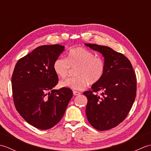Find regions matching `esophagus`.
I'll use <instances>...</instances> for the list:
<instances>
[{
    "label": "esophagus",
    "instance_id": "1",
    "mask_svg": "<svg viewBox=\"0 0 151 151\" xmlns=\"http://www.w3.org/2000/svg\"><path fill=\"white\" fill-rule=\"evenodd\" d=\"M73 95H75V96L79 95H81V93L78 92V91H73Z\"/></svg>",
    "mask_w": 151,
    "mask_h": 151
}]
</instances>
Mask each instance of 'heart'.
<instances>
[{"mask_svg":"<svg viewBox=\"0 0 151 151\" xmlns=\"http://www.w3.org/2000/svg\"><path fill=\"white\" fill-rule=\"evenodd\" d=\"M70 67H76L75 71L76 76L61 81V88L82 90L86 87L88 82L93 84L100 81L105 70L104 60L83 47L70 50L67 58H58L54 62L53 68L56 75L63 78Z\"/></svg>","mask_w":151,"mask_h":151,"instance_id":"1","label":"heart"}]
</instances>
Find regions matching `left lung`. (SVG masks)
<instances>
[{
	"mask_svg": "<svg viewBox=\"0 0 151 151\" xmlns=\"http://www.w3.org/2000/svg\"><path fill=\"white\" fill-rule=\"evenodd\" d=\"M104 57L105 70L101 79L83 93L88 99L86 114L95 129L110 130L121 123L129 113L136 95V77L132 64L123 54L111 48L85 43ZM101 91V96L95 93Z\"/></svg>",
	"mask_w": 151,
	"mask_h": 151,
	"instance_id": "obj_1",
	"label": "left lung"
}]
</instances>
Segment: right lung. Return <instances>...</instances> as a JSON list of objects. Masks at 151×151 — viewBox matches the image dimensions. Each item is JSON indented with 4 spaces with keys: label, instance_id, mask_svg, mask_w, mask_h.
<instances>
[{
    "label": "right lung",
    "instance_id": "right-lung-1",
    "mask_svg": "<svg viewBox=\"0 0 151 151\" xmlns=\"http://www.w3.org/2000/svg\"><path fill=\"white\" fill-rule=\"evenodd\" d=\"M64 50L60 45H41L15 66L12 85L15 108L28 123L38 129L55 126L73 97L69 88L52 89L58 82L54 63Z\"/></svg>",
    "mask_w": 151,
    "mask_h": 151
}]
</instances>
